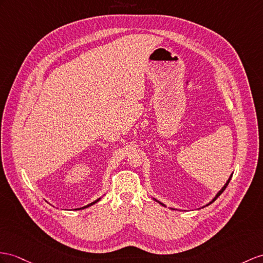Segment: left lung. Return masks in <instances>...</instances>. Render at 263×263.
<instances>
[{
    "instance_id": "left-lung-1",
    "label": "left lung",
    "mask_w": 263,
    "mask_h": 263,
    "mask_svg": "<svg viewBox=\"0 0 263 263\" xmlns=\"http://www.w3.org/2000/svg\"><path fill=\"white\" fill-rule=\"evenodd\" d=\"M232 175H233V173H232V174H231V175H230V177H229V180L227 181V183H226V184H224V186H223V187H222V189H221V190H220L219 192H217V193H216V195H215V196H214V197L212 198V201H211V202H210L209 204H211V203H212V202H214V201L216 200V198H217V197H219V196H220V195H221V194L223 193V191L227 189V186H228V184L230 183V181H231V178H232ZM153 198H154V197H153ZM154 201H156V202H158L159 204H161V205L165 206V204H163L162 202H159V201H157V200H156V198H154ZM209 204H206V205H204V206H208V205H209ZM204 206H203V208H204ZM172 210H174V209H172Z\"/></svg>"
}]
</instances>
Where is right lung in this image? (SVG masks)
Instances as JSON below:
<instances>
[{
	"mask_svg": "<svg viewBox=\"0 0 263 263\" xmlns=\"http://www.w3.org/2000/svg\"><path fill=\"white\" fill-rule=\"evenodd\" d=\"M101 200V197H99L98 200H96V201H93V202H91L90 204H88V205H86V206H82V208H79V209H74V210H82V209H87V208H89V206H91V205H93V204H96L97 202H99Z\"/></svg>",
	"mask_w": 263,
	"mask_h": 263,
	"instance_id": "right-lung-1",
	"label": "right lung"
}]
</instances>
